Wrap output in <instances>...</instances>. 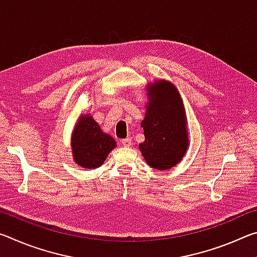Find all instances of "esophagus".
<instances>
[{"label": "esophagus", "mask_w": 257, "mask_h": 257, "mask_svg": "<svg viewBox=\"0 0 257 257\" xmlns=\"http://www.w3.org/2000/svg\"><path fill=\"white\" fill-rule=\"evenodd\" d=\"M121 144H122L124 147H129L130 145L133 144V142H132V139H130V138H124V139H122V141H121Z\"/></svg>", "instance_id": "obj_1"}]
</instances>
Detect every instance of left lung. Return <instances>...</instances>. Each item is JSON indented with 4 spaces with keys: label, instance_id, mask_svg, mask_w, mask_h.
I'll list each match as a JSON object with an SVG mask.
<instances>
[{
    "label": "left lung",
    "instance_id": "8db88e82",
    "mask_svg": "<svg viewBox=\"0 0 257 257\" xmlns=\"http://www.w3.org/2000/svg\"><path fill=\"white\" fill-rule=\"evenodd\" d=\"M149 88L150 102L142 122L145 142L139 150L150 167L169 170L184 158L188 147L185 110L170 82L156 81Z\"/></svg>",
    "mask_w": 257,
    "mask_h": 257
}]
</instances>
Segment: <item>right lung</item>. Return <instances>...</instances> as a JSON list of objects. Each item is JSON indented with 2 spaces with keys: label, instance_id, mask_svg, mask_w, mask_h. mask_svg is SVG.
I'll list each match as a JSON object with an SVG mask.
<instances>
[{
  "label": "right lung",
  "instance_id": "obj_1",
  "mask_svg": "<svg viewBox=\"0 0 257 257\" xmlns=\"http://www.w3.org/2000/svg\"><path fill=\"white\" fill-rule=\"evenodd\" d=\"M115 145L114 139L104 134L92 116L85 115L79 120L72 136L73 159L82 168H98Z\"/></svg>",
  "mask_w": 257,
  "mask_h": 257
}]
</instances>
